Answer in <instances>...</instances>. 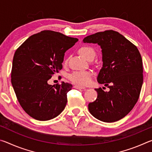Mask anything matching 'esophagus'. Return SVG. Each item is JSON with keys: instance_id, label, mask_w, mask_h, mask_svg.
Instances as JSON below:
<instances>
[{"instance_id": "34e87169", "label": "esophagus", "mask_w": 152, "mask_h": 152, "mask_svg": "<svg viewBox=\"0 0 152 152\" xmlns=\"http://www.w3.org/2000/svg\"><path fill=\"white\" fill-rule=\"evenodd\" d=\"M74 88H75L76 89H84V86H79V85H75L74 86Z\"/></svg>"}]
</instances>
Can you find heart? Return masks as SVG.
Wrapping results in <instances>:
<instances>
[{
	"label": "heart",
	"mask_w": 152,
	"mask_h": 152,
	"mask_svg": "<svg viewBox=\"0 0 152 152\" xmlns=\"http://www.w3.org/2000/svg\"><path fill=\"white\" fill-rule=\"evenodd\" d=\"M79 52L87 60L94 59L96 56V51L90 46H83L80 48ZM93 74L91 71L80 70L75 71L69 75V79L74 83L81 86H86L91 84Z\"/></svg>",
	"instance_id": "b5f03b06"
}]
</instances>
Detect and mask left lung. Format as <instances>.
<instances>
[{"instance_id":"obj_1","label":"left lung","mask_w":152,"mask_h":152,"mask_svg":"<svg viewBox=\"0 0 152 152\" xmlns=\"http://www.w3.org/2000/svg\"><path fill=\"white\" fill-rule=\"evenodd\" d=\"M83 42L101 46L103 63L97 80L110 89L109 92L95 89L97 99L88 104L89 111L101 121H117L132 110L140 96L143 84L140 51L124 36L113 30L88 35Z\"/></svg>"}]
</instances>
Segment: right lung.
<instances>
[{"label": "right lung", "instance_id": "add662e5", "mask_svg": "<svg viewBox=\"0 0 152 152\" xmlns=\"http://www.w3.org/2000/svg\"><path fill=\"white\" fill-rule=\"evenodd\" d=\"M78 41L45 30L30 36L15 51L12 86L20 105L33 119H52L65 109L72 85L62 82L52 86L48 81L61 70L64 53Z\"/></svg>", "mask_w": 152, "mask_h": 152}]
</instances>
